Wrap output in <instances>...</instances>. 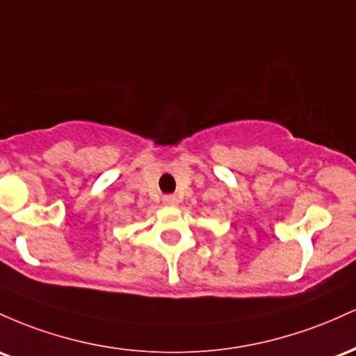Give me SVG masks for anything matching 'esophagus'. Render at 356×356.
<instances>
[{"label": "esophagus", "mask_w": 356, "mask_h": 356, "mask_svg": "<svg viewBox=\"0 0 356 356\" xmlns=\"http://www.w3.org/2000/svg\"><path fill=\"white\" fill-rule=\"evenodd\" d=\"M163 203H165V205H170V207L178 205V197L177 195H165V197H163Z\"/></svg>", "instance_id": "34e87169"}]
</instances>
